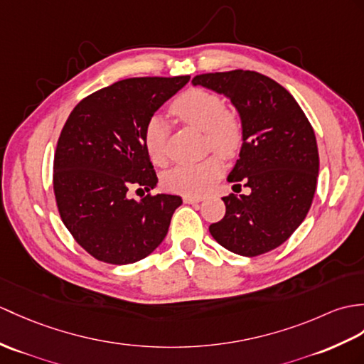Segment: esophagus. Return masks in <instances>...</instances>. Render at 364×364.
Wrapping results in <instances>:
<instances>
[{
	"label": "esophagus",
	"instance_id": "1",
	"mask_svg": "<svg viewBox=\"0 0 364 364\" xmlns=\"http://www.w3.org/2000/svg\"><path fill=\"white\" fill-rule=\"evenodd\" d=\"M201 200H203L201 196H184L183 197V201L189 203V205H191V203H200Z\"/></svg>",
	"mask_w": 364,
	"mask_h": 364
}]
</instances>
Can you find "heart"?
<instances>
[{
	"instance_id": "b5f03b06",
	"label": "heart",
	"mask_w": 364,
	"mask_h": 364,
	"mask_svg": "<svg viewBox=\"0 0 364 364\" xmlns=\"http://www.w3.org/2000/svg\"><path fill=\"white\" fill-rule=\"evenodd\" d=\"M172 113L188 125L205 132L206 147L214 149L225 158L237 154L243 142V125L237 114L225 109L220 96L201 88L188 90L173 100ZM144 147L151 163L161 166L166 163L167 125L159 116L150 117L144 129ZM223 171V163L213 154L198 163L178 164L163 175L164 188L198 196L213 186Z\"/></svg>"
}]
</instances>
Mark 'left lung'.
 I'll list each match as a JSON object with an SVG mask.
<instances>
[{
  "mask_svg": "<svg viewBox=\"0 0 364 364\" xmlns=\"http://www.w3.org/2000/svg\"><path fill=\"white\" fill-rule=\"evenodd\" d=\"M192 83L225 95L239 112L243 142L228 181L251 189L250 196L222 198L225 217L209 232L235 255H264L296 231L314 201L319 172L315 132L290 92L264 74L208 73Z\"/></svg>",
  "mask_w": 364,
  "mask_h": 364,
  "instance_id": "8db88e82",
  "label": "left lung"
}]
</instances>
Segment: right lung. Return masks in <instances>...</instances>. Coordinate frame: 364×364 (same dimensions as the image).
Returning <instances> with one entry per match:
<instances>
[{"label": "right lung", "mask_w": 364, "mask_h": 364, "mask_svg": "<svg viewBox=\"0 0 364 364\" xmlns=\"http://www.w3.org/2000/svg\"><path fill=\"white\" fill-rule=\"evenodd\" d=\"M189 79L119 80L80 100L65 122L54 155L55 201L68 231L95 259L133 264L164 240L181 197L134 200L129 189L156 186L144 129Z\"/></svg>", "instance_id": "right-lung-1"}]
</instances>
